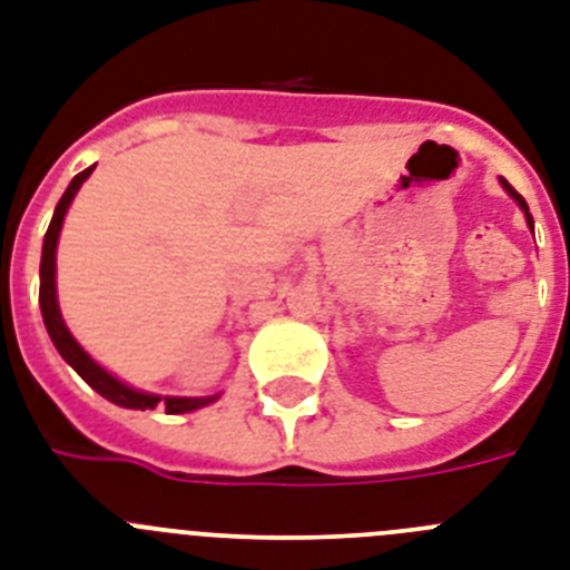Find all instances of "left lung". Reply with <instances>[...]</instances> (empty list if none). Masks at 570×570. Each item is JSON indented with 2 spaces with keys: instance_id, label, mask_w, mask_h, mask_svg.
<instances>
[{
  "instance_id": "left-lung-1",
  "label": "left lung",
  "mask_w": 570,
  "mask_h": 570,
  "mask_svg": "<svg viewBox=\"0 0 570 570\" xmlns=\"http://www.w3.org/2000/svg\"><path fill=\"white\" fill-rule=\"evenodd\" d=\"M499 181H501V188H504L507 194L513 196L515 203H519V208H521V212H524V219H528L530 232H533V217H530V208H528V203H524V196H521V194H515V188H513V185H510V181H507V179H499Z\"/></svg>"
}]
</instances>
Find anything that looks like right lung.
Wrapping results in <instances>:
<instances>
[{"mask_svg": "<svg viewBox=\"0 0 570 570\" xmlns=\"http://www.w3.org/2000/svg\"><path fill=\"white\" fill-rule=\"evenodd\" d=\"M95 167H86L83 174H78L69 181L66 194L60 196V203L55 208V217H51V226L46 232V240H42V257H40V309H42V322H46V330H49L51 342H55L57 353L66 358V365H71L78 371L80 380L89 385V389L98 391L104 400L109 403L121 405V409H165L167 414H188V411L205 409V405L217 403L219 394L212 396H165V394H150V391H138L127 382H121L115 374H109L107 367H100L89 353L80 347V342L69 333L63 322V313H60V304H57V240H60V228H63L66 212H69L71 199L80 190L89 176H92Z\"/></svg>", "mask_w": 570, "mask_h": 570, "instance_id": "right-lung-1", "label": "right lung"}]
</instances>
